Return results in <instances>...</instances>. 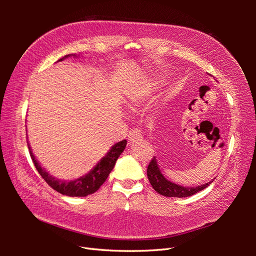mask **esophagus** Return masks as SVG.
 <instances>
[{"instance_id":"obj_1","label":"esophagus","mask_w":256,"mask_h":256,"mask_svg":"<svg viewBox=\"0 0 256 256\" xmlns=\"http://www.w3.org/2000/svg\"><path fill=\"white\" fill-rule=\"evenodd\" d=\"M142 138H143V136H142V131L140 129H134L129 132L128 140L130 144H132L138 140H142Z\"/></svg>"}]
</instances>
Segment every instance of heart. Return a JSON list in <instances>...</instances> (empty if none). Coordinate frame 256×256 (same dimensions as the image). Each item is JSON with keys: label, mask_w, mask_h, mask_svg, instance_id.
I'll return each instance as SVG.
<instances>
[{"label": "heart", "mask_w": 256, "mask_h": 256, "mask_svg": "<svg viewBox=\"0 0 256 256\" xmlns=\"http://www.w3.org/2000/svg\"><path fill=\"white\" fill-rule=\"evenodd\" d=\"M148 88H150V86H148Z\"/></svg>", "instance_id": "obj_1"}]
</instances>
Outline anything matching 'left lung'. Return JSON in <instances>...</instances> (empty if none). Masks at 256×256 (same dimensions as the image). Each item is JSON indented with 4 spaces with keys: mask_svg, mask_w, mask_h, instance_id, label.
I'll list each match as a JSON object with an SVG mask.
<instances>
[{
    "mask_svg": "<svg viewBox=\"0 0 256 256\" xmlns=\"http://www.w3.org/2000/svg\"><path fill=\"white\" fill-rule=\"evenodd\" d=\"M147 177H148V180L154 191H157L161 196L168 198H187L193 196L196 194V193L207 188L214 180H212L209 182H206L205 184L198 186V187H182V186L176 184L168 180L166 178L162 175L158 166L156 157H154L152 159L148 166H147Z\"/></svg>",
    "mask_w": 256,
    "mask_h": 256,
    "instance_id": "1",
    "label": "left lung"
}]
</instances>
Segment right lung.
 I'll return each mask as SVG.
<instances>
[{
    "label": "right lung",
    "instance_id": "obj_1",
    "mask_svg": "<svg viewBox=\"0 0 256 256\" xmlns=\"http://www.w3.org/2000/svg\"><path fill=\"white\" fill-rule=\"evenodd\" d=\"M70 56H66L65 58H60V60H63L64 58ZM126 145H127L126 140H122L118 143L114 144L111 147V150L106 152V156L98 162L92 171H90L88 174H85L80 178H76L74 180L65 182L51 176L44 168L40 166V164H38V161L35 159L32 150H30V147L28 143L30 158H32L34 162V166L38 171V173L42 175V177L46 180V182H47L51 188L60 193V194L68 196H86L96 192L100 187H102V184L106 180L108 176H109V174L111 173V171L115 166L116 160H118V158L120 156V154L124 152V150H125Z\"/></svg>",
    "mask_w": 256,
    "mask_h": 256
}]
</instances>
